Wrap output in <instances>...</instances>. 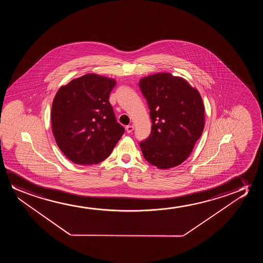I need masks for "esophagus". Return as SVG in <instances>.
<instances>
[{
	"label": "esophagus",
	"instance_id": "34e87169",
	"mask_svg": "<svg viewBox=\"0 0 263 263\" xmlns=\"http://www.w3.org/2000/svg\"><path fill=\"white\" fill-rule=\"evenodd\" d=\"M126 132L127 133H131L132 131L134 130V126H126Z\"/></svg>",
	"mask_w": 263,
	"mask_h": 263
}]
</instances>
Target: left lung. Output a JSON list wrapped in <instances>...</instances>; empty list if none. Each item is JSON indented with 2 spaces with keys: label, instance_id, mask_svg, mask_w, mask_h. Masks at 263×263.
Segmentation results:
<instances>
[{
  "label": "left lung",
  "instance_id": "obj_1",
  "mask_svg": "<svg viewBox=\"0 0 263 263\" xmlns=\"http://www.w3.org/2000/svg\"><path fill=\"white\" fill-rule=\"evenodd\" d=\"M139 87L147 101L152 130L141 142L144 157L165 170L180 165L190 156L205 126V108L197 89L169 72L144 77Z\"/></svg>",
  "mask_w": 263,
  "mask_h": 263
}]
</instances>
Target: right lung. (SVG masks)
Segmentation results:
<instances>
[{"label":"right lung","mask_w":263,"mask_h":263,"mask_svg":"<svg viewBox=\"0 0 263 263\" xmlns=\"http://www.w3.org/2000/svg\"><path fill=\"white\" fill-rule=\"evenodd\" d=\"M115 85V80L88 73L55 94L52 131L58 147L72 162L91 165L102 162L125 132L108 101Z\"/></svg>","instance_id":"1"}]
</instances>
